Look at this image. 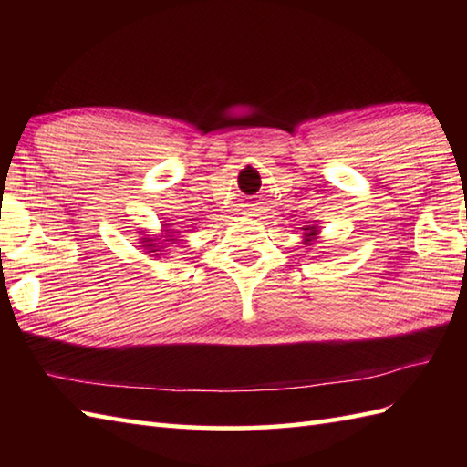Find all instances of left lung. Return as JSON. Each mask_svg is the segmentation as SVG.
<instances>
[{"instance_id":"left-lung-1","label":"left lung","mask_w":467,"mask_h":467,"mask_svg":"<svg viewBox=\"0 0 467 467\" xmlns=\"http://www.w3.org/2000/svg\"><path fill=\"white\" fill-rule=\"evenodd\" d=\"M305 231H309V233H306L305 236H306V243H311V239H313V236L317 234V228H315V226H306Z\"/></svg>"}]
</instances>
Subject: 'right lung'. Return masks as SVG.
Here are the masks:
<instances>
[{
    "label": "right lung",
    "instance_id": "obj_1",
    "mask_svg": "<svg viewBox=\"0 0 467 467\" xmlns=\"http://www.w3.org/2000/svg\"><path fill=\"white\" fill-rule=\"evenodd\" d=\"M166 234H168V236H172V233H166ZM150 241H152V239H142V243H148V244H144L146 249H152V251H148V253H154V251H158V249H154L156 244H150ZM168 241H172V243H174V239H168Z\"/></svg>",
    "mask_w": 467,
    "mask_h": 467
}]
</instances>
